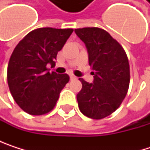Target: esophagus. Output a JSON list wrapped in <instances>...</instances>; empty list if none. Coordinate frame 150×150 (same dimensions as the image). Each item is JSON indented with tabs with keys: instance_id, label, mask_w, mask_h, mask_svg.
Instances as JSON below:
<instances>
[{
	"instance_id": "obj_1",
	"label": "esophagus",
	"mask_w": 150,
	"mask_h": 150,
	"mask_svg": "<svg viewBox=\"0 0 150 150\" xmlns=\"http://www.w3.org/2000/svg\"><path fill=\"white\" fill-rule=\"evenodd\" d=\"M70 79H76V76L74 75H70Z\"/></svg>"
}]
</instances>
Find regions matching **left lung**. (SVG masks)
Returning a JSON list of instances; mask_svg holds the SVG:
<instances>
[{
    "mask_svg": "<svg viewBox=\"0 0 150 150\" xmlns=\"http://www.w3.org/2000/svg\"><path fill=\"white\" fill-rule=\"evenodd\" d=\"M85 43L88 63L94 72L92 83L82 84L76 98L81 112L99 120L115 112L125 98L129 86V64L123 47L107 31L99 28L75 29Z\"/></svg>",
    "mask_w": 150,
    "mask_h": 150,
    "instance_id": "left-lung-1",
    "label": "left lung"
}]
</instances>
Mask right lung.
<instances>
[{"instance_id":"right-lung-1","label":"right lung","mask_w":150,"mask_h":150,"mask_svg":"<svg viewBox=\"0 0 150 150\" xmlns=\"http://www.w3.org/2000/svg\"><path fill=\"white\" fill-rule=\"evenodd\" d=\"M74 29L41 28L28 33L14 49L8 65V84L19 107L29 115L51 111L62 89L69 81L67 74L49 72L57 53Z\"/></svg>"}]
</instances>
